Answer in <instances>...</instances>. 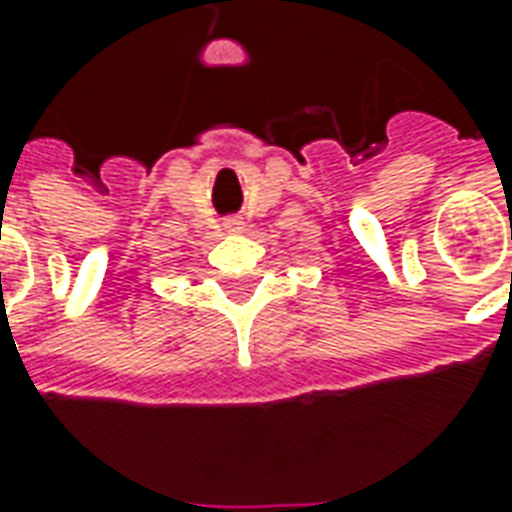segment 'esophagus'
Returning <instances> with one entry per match:
<instances>
[{
    "instance_id": "34e87169",
    "label": "esophagus",
    "mask_w": 512,
    "mask_h": 512,
    "mask_svg": "<svg viewBox=\"0 0 512 512\" xmlns=\"http://www.w3.org/2000/svg\"><path fill=\"white\" fill-rule=\"evenodd\" d=\"M227 230H241V219H227Z\"/></svg>"
}]
</instances>
